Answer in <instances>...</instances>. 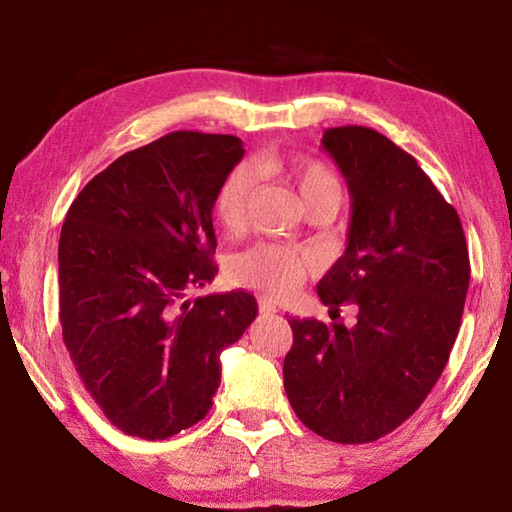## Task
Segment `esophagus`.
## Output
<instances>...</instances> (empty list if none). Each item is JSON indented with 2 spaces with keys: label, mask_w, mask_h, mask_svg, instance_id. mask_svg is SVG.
Here are the masks:
<instances>
[{
  "label": "esophagus",
  "mask_w": 512,
  "mask_h": 512,
  "mask_svg": "<svg viewBox=\"0 0 512 512\" xmlns=\"http://www.w3.org/2000/svg\"><path fill=\"white\" fill-rule=\"evenodd\" d=\"M259 314L273 316V314H277V309L271 300H259Z\"/></svg>",
  "instance_id": "1"
}]
</instances>
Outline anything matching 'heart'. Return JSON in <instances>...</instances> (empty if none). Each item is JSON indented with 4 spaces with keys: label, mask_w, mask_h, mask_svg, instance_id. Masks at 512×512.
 Wrapping results in <instances>:
<instances>
[{
    "label": "heart",
    "mask_w": 512,
    "mask_h": 512,
    "mask_svg": "<svg viewBox=\"0 0 512 512\" xmlns=\"http://www.w3.org/2000/svg\"><path fill=\"white\" fill-rule=\"evenodd\" d=\"M284 173L296 185L305 207L318 198H336L339 201L341 185L327 164L318 160H302ZM253 189L255 171L248 164H239L225 176L214 196V216L225 230L237 232L244 228ZM311 268H314V262L307 255L284 246L259 244L232 259L230 275L235 282L264 293L268 298H289L307 280Z\"/></svg>",
    "instance_id": "1"
}]
</instances>
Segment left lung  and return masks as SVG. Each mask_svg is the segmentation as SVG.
I'll use <instances>...</instances> for the list:
<instances>
[{
    "label": "left lung",
    "instance_id": "obj_1",
    "mask_svg": "<svg viewBox=\"0 0 512 512\" xmlns=\"http://www.w3.org/2000/svg\"><path fill=\"white\" fill-rule=\"evenodd\" d=\"M352 198L348 248L318 282L357 323L289 318L284 391L332 443H372L411 418L443 375L461 327L470 257L458 212L413 155L366 126L323 133Z\"/></svg>",
    "mask_w": 512,
    "mask_h": 512
}]
</instances>
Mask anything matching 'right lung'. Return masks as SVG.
Masks as SVG:
<instances>
[{"label":"right lung","instance_id":"obj_1","mask_svg":"<svg viewBox=\"0 0 512 512\" xmlns=\"http://www.w3.org/2000/svg\"><path fill=\"white\" fill-rule=\"evenodd\" d=\"M244 158L235 135L176 131L128 151L74 198L60 230L63 341L103 415L164 440L203 420L221 352L257 316L246 291L192 298L214 280V196Z\"/></svg>","mask_w":512,"mask_h":512}]
</instances>
